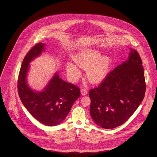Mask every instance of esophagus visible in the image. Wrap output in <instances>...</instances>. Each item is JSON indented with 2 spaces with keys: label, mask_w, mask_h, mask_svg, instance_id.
Masks as SVG:
<instances>
[{
  "label": "esophagus",
  "mask_w": 157,
  "mask_h": 157,
  "mask_svg": "<svg viewBox=\"0 0 157 157\" xmlns=\"http://www.w3.org/2000/svg\"><path fill=\"white\" fill-rule=\"evenodd\" d=\"M81 92L82 95H86L87 94V91L85 89H82Z\"/></svg>",
  "instance_id": "esophagus-1"
}]
</instances>
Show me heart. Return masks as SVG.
<instances>
[{
	"label": "heart",
	"mask_w": 157,
	"mask_h": 157,
	"mask_svg": "<svg viewBox=\"0 0 157 157\" xmlns=\"http://www.w3.org/2000/svg\"><path fill=\"white\" fill-rule=\"evenodd\" d=\"M74 62L79 67L86 69L87 79L94 84L104 80L112 65L109 57L102 56L100 51L94 49H85L77 54L74 57ZM77 66L71 63L67 64V72L72 81H76L81 75V71Z\"/></svg>",
	"instance_id": "obj_1"
}]
</instances>
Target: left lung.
Returning a JSON list of instances; mask_svg holds the SVG:
<instances>
[{
  "label": "left lung",
  "instance_id": "obj_1",
  "mask_svg": "<svg viewBox=\"0 0 157 157\" xmlns=\"http://www.w3.org/2000/svg\"><path fill=\"white\" fill-rule=\"evenodd\" d=\"M130 49L128 59L89 91L91 116L103 128H115L126 122L144 97L142 62L138 52Z\"/></svg>",
  "mask_w": 157,
  "mask_h": 157
}]
</instances>
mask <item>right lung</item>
Segmentation results:
<instances>
[{"label":"right lung","instance_id":"right-lung-1","mask_svg":"<svg viewBox=\"0 0 157 157\" xmlns=\"http://www.w3.org/2000/svg\"><path fill=\"white\" fill-rule=\"evenodd\" d=\"M45 44L35 45L24 59L18 79V91L24 106L34 119L48 126H55L66 119L72 106L81 95L79 88L61 79L56 72L41 91L29 86L26 78L29 63L39 56Z\"/></svg>","mask_w":157,"mask_h":157}]
</instances>
